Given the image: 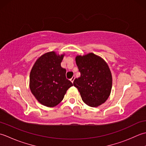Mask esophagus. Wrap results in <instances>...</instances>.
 I'll return each mask as SVG.
<instances>
[{
    "label": "esophagus",
    "mask_w": 146,
    "mask_h": 146,
    "mask_svg": "<svg viewBox=\"0 0 146 146\" xmlns=\"http://www.w3.org/2000/svg\"><path fill=\"white\" fill-rule=\"evenodd\" d=\"M74 79H75V76H73V77H72V78H71V79H70V81L73 83V82H74Z\"/></svg>",
    "instance_id": "34e87169"
}]
</instances>
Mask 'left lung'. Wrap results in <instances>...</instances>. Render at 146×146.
Returning a JSON list of instances; mask_svg holds the SVG:
<instances>
[{
  "label": "left lung",
  "instance_id": "8db88e82",
  "mask_svg": "<svg viewBox=\"0 0 146 146\" xmlns=\"http://www.w3.org/2000/svg\"><path fill=\"white\" fill-rule=\"evenodd\" d=\"M77 66L81 77L73 84L86 105L97 107L105 103L111 93L112 77L106 62L93 53L77 56Z\"/></svg>",
  "mask_w": 146,
  "mask_h": 146
}]
</instances>
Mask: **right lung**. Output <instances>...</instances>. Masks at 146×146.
I'll use <instances>...</instances> for the list:
<instances>
[{"label":"right lung","instance_id":"1","mask_svg":"<svg viewBox=\"0 0 146 146\" xmlns=\"http://www.w3.org/2000/svg\"><path fill=\"white\" fill-rule=\"evenodd\" d=\"M64 55L54 52L44 53L36 61L29 76L32 94L42 105L53 107L64 99L68 89L73 86L66 79V70L61 67Z\"/></svg>","mask_w":146,"mask_h":146}]
</instances>
